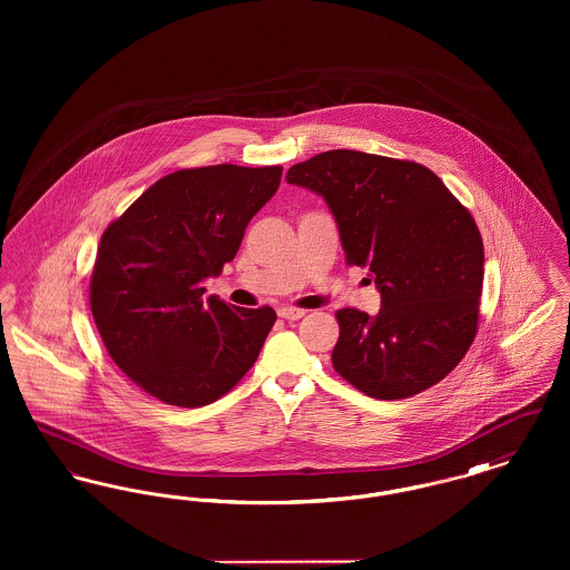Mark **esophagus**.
Wrapping results in <instances>:
<instances>
[{"label":"esophagus","instance_id":"obj_1","mask_svg":"<svg viewBox=\"0 0 570 570\" xmlns=\"http://www.w3.org/2000/svg\"><path fill=\"white\" fill-rule=\"evenodd\" d=\"M277 316L284 318V321H298L305 316V309H298V307H279L277 309Z\"/></svg>","mask_w":570,"mask_h":570}]
</instances>
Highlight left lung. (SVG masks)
Returning a JSON list of instances; mask_svg holds the SVG:
<instances>
[{"mask_svg": "<svg viewBox=\"0 0 570 570\" xmlns=\"http://www.w3.org/2000/svg\"><path fill=\"white\" fill-rule=\"evenodd\" d=\"M321 194L346 263L370 267L380 312L335 314V372L376 400L412 397L451 374L479 328L483 239L470 212L423 164L333 149L286 173Z\"/></svg>", "mask_w": 570, "mask_h": 570, "instance_id": "1", "label": "left lung"}]
</instances>
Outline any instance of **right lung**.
I'll use <instances>...</instances> for the list:
<instances>
[{
  "instance_id": "add662e5",
  "label": "right lung",
  "mask_w": 570,
  "mask_h": 570,
  "mask_svg": "<svg viewBox=\"0 0 570 570\" xmlns=\"http://www.w3.org/2000/svg\"><path fill=\"white\" fill-rule=\"evenodd\" d=\"M282 166L184 168L112 219L96 254L89 305L117 367L164 404L200 407L226 395L258 358L275 323L203 298L279 188Z\"/></svg>"
}]
</instances>
